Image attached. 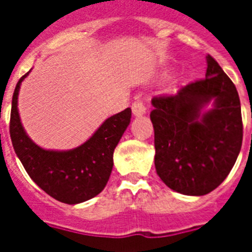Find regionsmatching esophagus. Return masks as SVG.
I'll return each instance as SVG.
<instances>
[{
    "label": "esophagus",
    "instance_id": "1",
    "mask_svg": "<svg viewBox=\"0 0 252 252\" xmlns=\"http://www.w3.org/2000/svg\"><path fill=\"white\" fill-rule=\"evenodd\" d=\"M132 112H133L134 116H142V115H145L146 112L145 104H144L141 100H136V102L132 104Z\"/></svg>",
    "mask_w": 252,
    "mask_h": 252
}]
</instances>
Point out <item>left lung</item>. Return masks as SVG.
<instances>
[{
	"mask_svg": "<svg viewBox=\"0 0 252 252\" xmlns=\"http://www.w3.org/2000/svg\"><path fill=\"white\" fill-rule=\"evenodd\" d=\"M207 64L204 80L152 99L156 170L183 195L203 196L219 187L242 146L238 91L209 55Z\"/></svg>",
	"mask_w": 252,
	"mask_h": 252,
	"instance_id": "8db88e82",
	"label": "left lung"
}]
</instances>
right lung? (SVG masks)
I'll use <instances>...</instances> for the list:
<instances>
[{
	"instance_id": "1",
	"label": "right lung",
	"mask_w": 252,
	"mask_h": 252,
	"mask_svg": "<svg viewBox=\"0 0 252 252\" xmlns=\"http://www.w3.org/2000/svg\"><path fill=\"white\" fill-rule=\"evenodd\" d=\"M30 73V72H29ZM14 90L10 115V137L14 150L30 178L53 199L65 204H80L100 193L110 179L114 150L129 126L132 111L106 119L86 142L70 150H47L27 136L18 112V94Z\"/></svg>"
}]
</instances>
